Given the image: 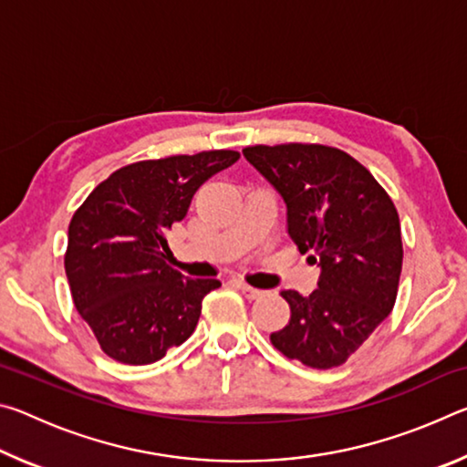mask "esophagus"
Segmentation results:
<instances>
[{
	"instance_id": "34e87169",
	"label": "esophagus",
	"mask_w": 467,
	"mask_h": 467,
	"mask_svg": "<svg viewBox=\"0 0 467 467\" xmlns=\"http://www.w3.org/2000/svg\"><path fill=\"white\" fill-rule=\"evenodd\" d=\"M234 286L239 288V290L243 292V296L249 298V300H255V298H259V296H264V290L253 288V286H249V284H244V282H241V280H236Z\"/></svg>"
}]
</instances>
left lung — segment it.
<instances>
[{
	"mask_svg": "<svg viewBox=\"0 0 467 467\" xmlns=\"http://www.w3.org/2000/svg\"><path fill=\"white\" fill-rule=\"evenodd\" d=\"M243 154L282 195L298 251L321 267L309 296L282 290L290 321L274 331L272 344L311 368L344 365L395 305L404 259L398 210L377 179L337 148L249 146Z\"/></svg>",
	"mask_w": 467,
	"mask_h": 467,
	"instance_id": "1",
	"label": "left lung"
}]
</instances>
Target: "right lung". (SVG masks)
I'll use <instances>...</instances> for the list:
<instances>
[{
	"label": "right lung",
	"mask_w": 467,
	"mask_h": 467,
	"mask_svg": "<svg viewBox=\"0 0 467 467\" xmlns=\"http://www.w3.org/2000/svg\"><path fill=\"white\" fill-rule=\"evenodd\" d=\"M239 156L210 150L133 162L94 187L76 210L66 275L78 313L107 357L150 365L193 334L202 300L220 280L172 270L167 233L187 216L197 189Z\"/></svg>",
	"instance_id": "add662e5"
}]
</instances>
